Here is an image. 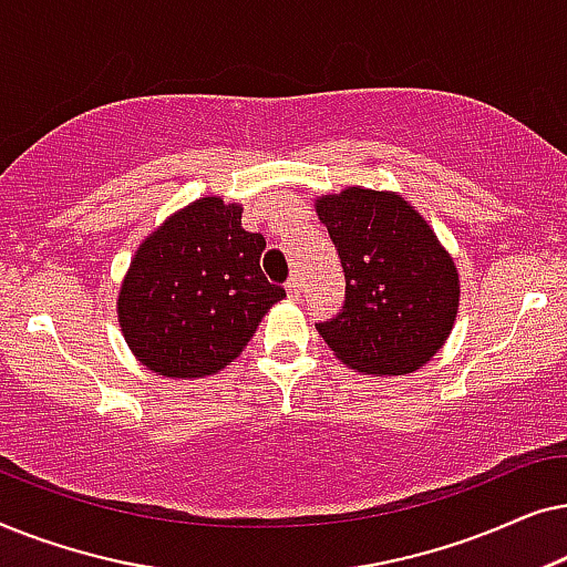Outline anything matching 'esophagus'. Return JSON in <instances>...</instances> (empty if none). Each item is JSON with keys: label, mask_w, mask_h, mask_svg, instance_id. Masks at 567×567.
<instances>
[{"label": "esophagus", "mask_w": 567, "mask_h": 567, "mask_svg": "<svg viewBox=\"0 0 567 567\" xmlns=\"http://www.w3.org/2000/svg\"><path fill=\"white\" fill-rule=\"evenodd\" d=\"M299 291H301V281H299V276L293 274V276L289 278V281H286V293H289L291 299H297Z\"/></svg>", "instance_id": "esophagus-1"}]
</instances>
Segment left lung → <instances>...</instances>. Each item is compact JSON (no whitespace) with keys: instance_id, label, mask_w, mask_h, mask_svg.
I'll return each instance as SVG.
<instances>
[{"instance_id":"1","label":"left lung","mask_w":567,"mask_h":567,"mask_svg":"<svg viewBox=\"0 0 567 567\" xmlns=\"http://www.w3.org/2000/svg\"><path fill=\"white\" fill-rule=\"evenodd\" d=\"M346 274L343 309L317 322L361 374L405 377L439 353L460 309V274L429 221L392 190L346 188L315 200Z\"/></svg>"}]
</instances>
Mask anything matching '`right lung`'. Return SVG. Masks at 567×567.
Returning <instances> with one entry per match:
<instances>
[{
    "mask_svg": "<svg viewBox=\"0 0 567 567\" xmlns=\"http://www.w3.org/2000/svg\"><path fill=\"white\" fill-rule=\"evenodd\" d=\"M266 237L243 229V206L193 200L138 245L118 291V322L146 369L196 379L229 367L286 297L260 270Z\"/></svg>",
    "mask_w": 567,
    "mask_h": 567,
    "instance_id": "1",
    "label": "right lung"
}]
</instances>
